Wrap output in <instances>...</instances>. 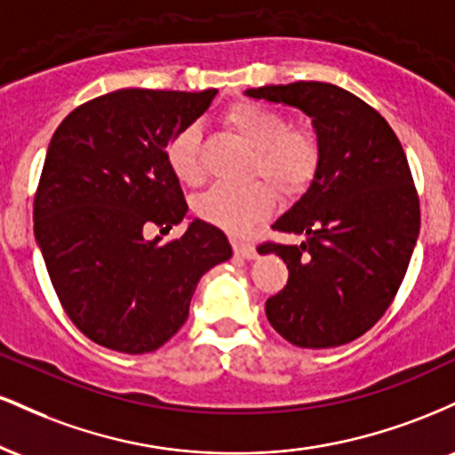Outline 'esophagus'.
I'll list each match as a JSON object with an SVG mask.
<instances>
[{"instance_id":"esophagus-1","label":"esophagus","mask_w":455,"mask_h":455,"mask_svg":"<svg viewBox=\"0 0 455 455\" xmlns=\"http://www.w3.org/2000/svg\"><path fill=\"white\" fill-rule=\"evenodd\" d=\"M233 250H235V254L242 259H248V260L257 259V248L250 243H245V242H233Z\"/></svg>"}]
</instances>
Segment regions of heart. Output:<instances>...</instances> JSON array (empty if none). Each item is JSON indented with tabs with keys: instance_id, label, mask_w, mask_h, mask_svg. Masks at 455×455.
I'll return each mask as SVG.
<instances>
[{
	"instance_id": "b5f03b06",
	"label": "heart",
	"mask_w": 455,
	"mask_h": 455,
	"mask_svg": "<svg viewBox=\"0 0 455 455\" xmlns=\"http://www.w3.org/2000/svg\"><path fill=\"white\" fill-rule=\"evenodd\" d=\"M224 122L254 149L252 173L263 177L280 195H297L310 184L321 162V145L307 128H289V119L259 102H237L224 113ZM166 162L180 181L201 184V128H181L166 148ZM274 196L260 181L248 186H216L195 201L198 218L228 233H243L271 212Z\"/></svg>"
}]
</instances>
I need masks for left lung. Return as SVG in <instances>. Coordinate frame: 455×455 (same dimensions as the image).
<instances>
[{
	"instance_id": "8db88e82",
	"label": "left lung",
	"mask_w": 455,
	"mask_h": 455,
	"mask_svg": "<svg viewBox=\"0 0 455 455\" xmlns=\"http://www.w3.org/2000/svg\"><path fill=\"white\" fill-rule=\"evenodd\" d=\"M299 108L312 122L321 162L307 190L271 224L304 235L297 245L263 243L289 282L265 304L271 327L301 348L340 347L385 315L419 235V198L389 124L351 92L299 81L245 90Z\"/></svg>"
}]
</instances>
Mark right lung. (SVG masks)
<instances>
[{"mask_svg": "<svg viewBox=\"0 0 455 455\" xmlns=\"http://www.w3.org/2000/svg\"><path fill=\"white\" fill-rule=\"evenodd\" d=\"M198 93L117 90L75 108L46 149L34 235L66 315L119 353L160 348L186 323L198 280L233 257L227 235L198 218L169 243L188 205L166 148L210 108Z\"/></svg>", "mask_w": 455, "mask_h": 455, "instance_id": "right-lung-1", "label": "right lung"}]
</instances>
